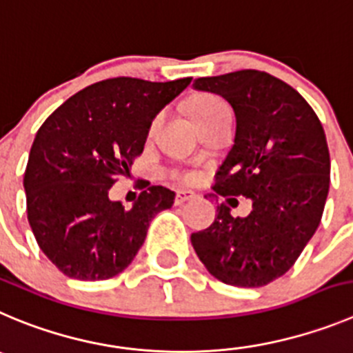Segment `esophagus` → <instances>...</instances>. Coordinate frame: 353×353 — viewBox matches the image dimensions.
Returning <instances> with one entry per match:
<instances>
[{
	"label": "esophagus",
	"mask_w": 353,
	"mask_h": 353,
	"mask_svg": "<svg viewBox=\"0 0 353 353\" xmlns=\"http://www.w3.org/2000/svg\"><path fill=\"white\" fill-rule=\"evenodd\" d=\"M193 199H196V195L193 192H186V190H177L176 192V205H181V203Z\"/></svg>",
	"instance_id": "esophagus-1"
}]
</instances>
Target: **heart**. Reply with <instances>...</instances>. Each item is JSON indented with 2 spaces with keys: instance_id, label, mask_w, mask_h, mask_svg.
<instances>
[{
  "instance_id": "b5f03b06",
  "label": "heart",
  "mask_w": 353,
  "mask_h": 353,
  "mask_svg": "<svg viewBox=\"0 0 353 353\" xmlns=\"http://www.w3.org/2000/svg\"><path fill=\"white\" fill-rule=\"evenodd\" d=\"M221 104H223V102L219 101V99H217V97H214V95H199V97L193 99V102H192V114H193V118L199 117V114H202V113H205V111L212 110V108L221 106ZM158 121H160V117L154 118L153 127H157ZM184 179H186V181L192 179V176H190V174H186V176H184Z\"/></svg>"
}]
</instances>
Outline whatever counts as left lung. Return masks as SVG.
<instances>
[{"label": "left lung", "mask_w": 353, "mask_h": 353, "mask_svg": "<svg viewBox=\"0 0 353 353\" xmlns=\"http://www.w3.org/2000/svg\"><path fill=\"white\" fill-rule=\"evenodd\" d=\"M193 88L226 99L236 128L214 186L226 203L192 245L217 281L261 288L294 265L321 223L331 174L324 128L310 104L268 72L199 78ZM233 196L252 200L249 216H231Z\"/></svg>", "instance_id": "1"}]
</instances>
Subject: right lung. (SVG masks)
Wrapping results in <instances>:
<instances>
[{
    "mask_svg": "<svg viewBox=\"0 0 353 353\" xmlns=\"http://www.w3.org/2000/svg\"><path fill=\"white\" fill-rule=\"evenodd\" d=\"M192 78L146 81L111 78L83 88L36 132L24 174L28 219L39 249L64 275L106 281L123 272L150 223L176 193L150 186L130 209L110 188L144 150L158 113Z\"/></svg>",
    "mask_w": 353,
    "mask_h": 353,
    "instance_id": "obj_1",
    "label": "right lung"
}]
</instances>
